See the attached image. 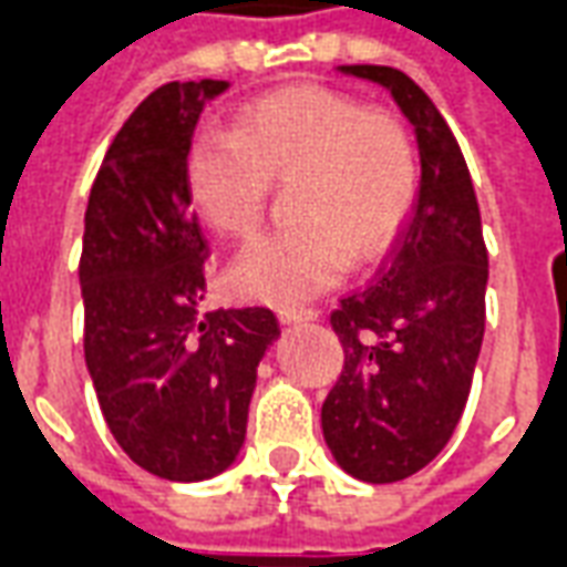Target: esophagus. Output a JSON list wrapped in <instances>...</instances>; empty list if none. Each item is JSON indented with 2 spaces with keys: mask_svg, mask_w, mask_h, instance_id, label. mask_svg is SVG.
<instances>
[{
  "mask_svg": "<svg viewBox=\"0 0 567 567\" xmlns=\"http://www.w3.org/2000/svg\"><path fill=\"white\" fill-rule=\"evenodd\" d=\"M277 317H280L284 327H296V323H311V320H317V311L315 308H280Z\"/></svg>",
  "mask_w": 567,
  "mask_h": 567,
  "instance_id": "esophagus-1",
  "label": "esophagus"
}]
</instances>
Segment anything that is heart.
Instances as JSON below:
<instances>
[{"instance_id": "1", "label": "heart", "mask_w": 567, "mask_h": 567, "mask_svg": "<svg viewBox=\"0 0 567 567\" xmlns=\"http://www.w3.org/2000/svg\"><path fill=\"white\" fill-rule=\"evenodd\" d=\"M271 179H296L299 226L244 247L228 280L252 302L302 305L354 259L388 252L419 195V146L396 115L323 84L271 91L238 112L231 134L200 131L188 146L192 204L226 238L256 231Z\"/></svg>"}]
</instances>
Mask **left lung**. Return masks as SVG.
Listing matches in <instances>:
<instances>
[{"label": "left lung", "instance_id": "left-lung-1", "mask_svg": "<svg viewBox=\"0 0 567 567\" xmlns=\"http://www.w3.org/2000/svg\"><path fill=\"white\" fill-rule=\"evenodd\" d=\"M381 84L415 131V210L367 290L344 296L332 329L344 369L320 424L344 473L396 483L427 467L467 405L485 332L488 252L470 171L433 100L393 66H336Z\"/></svg>", "mask_w": 567, "mask_h": 567}]
</instances>
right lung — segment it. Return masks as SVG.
<instances>
[{"label":"right lung","mask_w":567,"mask_h":567,"mask_svg":"<svg viewBox=\"0 0 567 567\" xmlns=\"http://www.w3.org/2000/svg\"><path fill=\"white\" fill-rule=\"evenodd\" d=\"M231 84L171 82L112 140L84 210V363L124 455L171 483L213 480L247 440L256 369L280 339L268 308L200 311L207 240L186 155Z\"/></svg>","instance_id":"1"}]
</instances>
